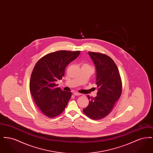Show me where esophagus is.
Segmentation results:
<instances>
[{
  "mask_svg": "<svg viewBox=\"0 0 153 153\" xmlns=\"http://www.w3.org/2000/svg\"><path fill=\"white\" fill-rule=\"evenodd\" d=\"M73 94H74V96H80L81 95V94H79V93H78V92H74Z\"/></svg>",
  "mask_w": 153,
  "mask_h": 153,
  "instance_id": "obj_1",
  "label": "esophagus"
}]
</instances>
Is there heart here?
<instances>
[{"instance_id": "1", "label": "heart", "mask_w": 153, "mask_h": 153, "mask_svg": "<svg viewBox=\"0 0 153 153\" xmlns=\"http://www.w3.org/2000/svg\"><path fill=\"white\" fill-rule=\"evenodd\" d=\"M82 66H88V67H89V68H92V69H93V68H92V67L90 65H89L88 64H84V65Z\"/></svg>"}]
</instances>
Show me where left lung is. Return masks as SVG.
<instances>
[{"label":"left lung","instance_id":"1","mask_svg":"<svg viewBox=\"0 0 153 153\" xmlns=\"http://www.w3.org/2000/svg\"><path fill=\"white\" fill-rule=\"evenodd\" d=\"M96 69L97 96L88 95L89 104L84 113L93 120H100L108 115L122 92V82L119 69L114 60L107 55L89 51Z\"/></svg>","mask_w":153,"mask_h":153}]
</instances>
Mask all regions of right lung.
<instances>
[{
    "label": "right lung",
    "mask_w": 153,
    "mask_h": 153,
    "mask_svg": "<svg viewBox=\"0 0 153 153\" xmlns=\"http://www.w3.org/2000/svg\"><path fill=\"white\" fill-rule=\"evenodd\" d=\"M80 51H59L40 58L34 66L30 80V91L36 105L46 117H57L64 111L72 93L62 91L55 82L64 76L67 65Z\"/></svg>",
    "instance_id": "1"
}]
</instances>
